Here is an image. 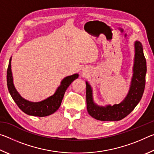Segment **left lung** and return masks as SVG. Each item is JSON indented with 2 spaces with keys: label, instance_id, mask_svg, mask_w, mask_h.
Returning <instances> with one entry per match:
<instances>
[{
  "label": "left lung",
  "instance_id": "1",
  "mask_svg": "<svg viewBox=\"0 0 154 154\" xmlns=\"http://www.w3.org/2000/svg\"><path fill=\"white\" fill-rule=\"evenodd\" d=\"M134 74L131 86L126 98L119 104L106 107L95 105L92 100V88L86 82L87 110L93 118L100 121L121 120L134 110L141 99L145 86V75L147 72L146 60L143 51L142 44L135 42V58Z\"/></svg>",
  "mask_w": 154,
  "mask_h": 154
}]
</instances>
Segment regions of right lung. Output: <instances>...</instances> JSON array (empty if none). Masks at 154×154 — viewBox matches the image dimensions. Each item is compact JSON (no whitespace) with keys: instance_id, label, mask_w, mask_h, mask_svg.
<instances>
[{"instance_id":"obj_1","label":"right lung","mask_w":154,"mask_h":154,"mask_svg":"<svg viewBox=\"0 0 154 154\" xmlns=\"http://www.w3.org/2000/svg\"><path fill=\"white\" fill-rule=\"evenodd\" d=\"M11 58H10L7 72V83L9 92L12 98L15 101V103L17 104L18 107L23 112L29 115V116L45 117L49 116V115L56 112L61 105L64 93L67 90L68 87L71 84V83L75 79L78 78L77 74H75L71 75V76L65 77L62 81L60 86L58 87L54 95L45 99V100L41 101V102H30V101H28L21 97V96L15 90L14 83H13V77L11 69Z\"/></svg>"}]
</instances>
